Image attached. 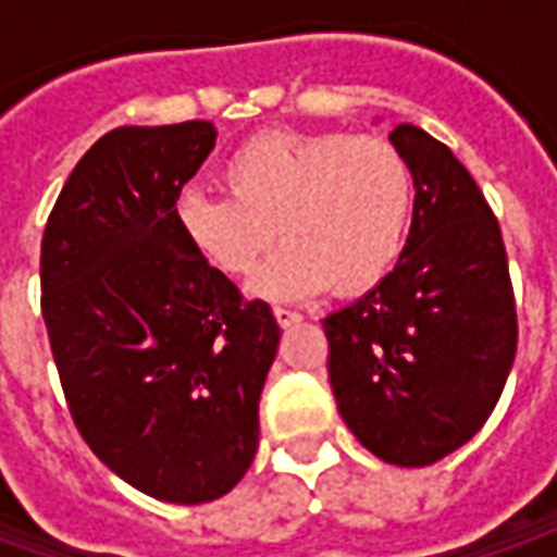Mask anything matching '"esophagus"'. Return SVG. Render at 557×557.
I'll use <instances>...</instances> for the list:
<instances>
[{"label": "esophagus", "mask_w": 557, "mask_h": 557, "mask_svg": "<svg viewBox=\"0 0 557 557\" xmlns=\"http://www.w3.org/2000/svg\"><path fill=\"white\" fill-rule=\"evenodd\" d=\"M275 322H278L282 329H290V325L304 322V315H300V312H290V310H282V307H275Z\"/></svg>", "instance_id": "1"}]
</instances>
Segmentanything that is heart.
I'll use <instances>...</instances> for the list:
<instances>
[{
  "instance_id": "1",
  "label": "heart",
  "mask_w": 557,
  "mask_h": 557,
  "mask_svg": "<svg viewBox=\"0 0 557 557\" xmlns=\"http://www.w3.org/2000/svg\"><path fill=\"white\" fill-rule=\"evenodd\" d=\"M223 180L228 195L183 191L176 220L188 245L232 278L260 267L282 228L290 245L250 282L263 300H307L332 285L372 290L412 223V170L384 139L263 133L228 154Z\"/></svg>"
}]
</instances>
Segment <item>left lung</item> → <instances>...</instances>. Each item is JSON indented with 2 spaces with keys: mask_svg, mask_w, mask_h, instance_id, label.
<instances>
[{
  "mask_svg": "<svg viewBox=\"0 0 557 557\" xmlns=\"http://www.w3.org/2000/svg\"><path fill=\"white\" fill-rule=\"evenodd\" d=\"M416 183L406 247L384 282L322 319L337 412L381 461L424 468L474 437L499 403L518 315L499 223L456 154L399 123Z\"/></svg>",
  "mask_w": 557,
  "mask_h": 557,
  "instance_id": "8db88e82",
  "label": "left lung"
}]
</instances>
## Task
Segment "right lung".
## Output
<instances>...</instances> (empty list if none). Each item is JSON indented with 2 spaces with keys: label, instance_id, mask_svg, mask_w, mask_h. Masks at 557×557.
Instances as JSON below:
<instances>
[{
  "label": "right lung",
  "instance_id": "1",
  "mask_svg": "<svg viewBox=\"0 0 557 557\" xmlns=\"http://www.w3.org/2000/svg\"><path fill=\"white\" fill-rule=\"evenodd\" d=\"M213 145L207 120L111 129L61 188L39 260L79 434L120 481L176 505L213 503L245 478L282 337L176 220Z\"/></svg>",
  "mask_w": 557,
  "mask_h": 557
}]
</instances>
